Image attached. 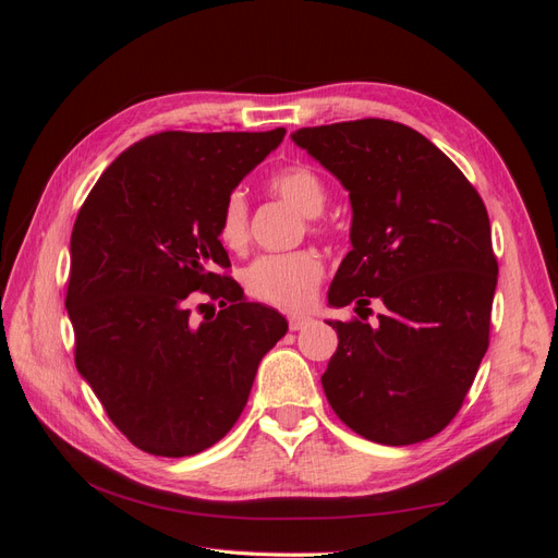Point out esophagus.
Returning <instances> with one entry per match:
<instances>
[{
	"instance_id": "34e87169",
	"label": "esophagus",
	"mask_w": 558,
	"mask_h": 558,
	"mask_svg": "<svg viewBox=\"0 0 558 558\" xmlns=\"http://www.w3.org/2000/svg\"><path fill=\"white\" fill-rule=\"evenodd\" d=\"M310 316H289V328L291 330H302L307 324H310Z\"/></svg>"
}]
</instances>
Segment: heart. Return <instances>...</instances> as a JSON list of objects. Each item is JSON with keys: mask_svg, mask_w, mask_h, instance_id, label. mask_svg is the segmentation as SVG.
<instances>
[{"mask_svg": "<svg viewBox=\"0 0 558 558\" xmlns=\"http://www.w3.org/2000/svg\"><path fill=\"white\" fill-rule=\"evenodd\" d=\"M269 191L310 218L318 216L326 207V183L310 165H289L275 172L267 181ZM218 240L230 251H242L248 242V205L246 197L234 191L226 197L221 218H218ZM320 279H324V260L314 251L269 253L253 260L246 269L244 281L253 298L269 307L283 312L307 310Z\"/></svg>", "mask_w": 558, "mask_h": 558, "instance_id": "obj_1", "label": "heart"}]
</instances>
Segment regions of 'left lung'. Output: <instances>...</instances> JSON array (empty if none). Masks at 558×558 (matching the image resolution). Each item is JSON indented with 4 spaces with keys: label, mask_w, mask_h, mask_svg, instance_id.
I'll use <instances>...</instances> for the list:
<instances>
[{
    "label": "left lung",
    "mask_w": 558,
    "mask_h": 558,
    "mask_svg": "<svg viewBox=\"0 0 558 558\" xmlns=\"http://www.w3.org/2000/svg\"><path fill=\"white\" fill-rule=\"evenodd\" d=\"M351 199V251L330 283L328 320L340 344L320 377L344 424L379 445H414L461 410L488 349L498 281L492 223L480 193L416 130L363 118L293 132Z\"/></svg>",
    "instance_id": "left-lung-1"
}]
</instances>
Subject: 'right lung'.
<instances>
[{"instance_id":"obj_1","label":"right lung","mask_w":558,"mask_h":558,"mask_svg":"<svg viewBox=\"0 0 558 558\" xmlns=\"http://www.w3.org/2000/svg\"><path fill=\"white\" fill-rule=\"evenodd\" d=\"M286 130L160 132L97 179L72 230L64 307L74 361L105 412L146 453L193 456L234 426L258 363L289 330L244 298L218 240L226 197ZM219 302L198 306L194 291Z\"/></svg>"}]
</instances>
